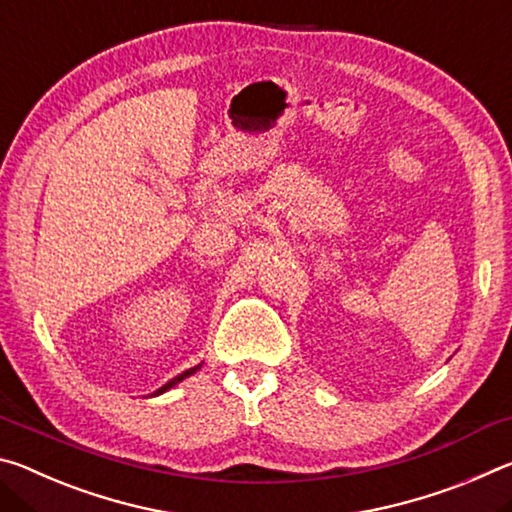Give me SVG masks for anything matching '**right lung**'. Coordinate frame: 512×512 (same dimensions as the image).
<instances>
[{"label":"right lung","instance_id":"obj_1","mask_svg":"<svg viewBox=\"0 0 512 512\" xmlns=\"http://www.w3.org/2000/svg\"><path fill=\"white\" fill-rule=\"evenodd\" d=\"M198 368H201V363H198V366H194V368H189V370H185V372H180V375H178V377H173V379H169V381H167V384H164V386H160V388H158V391H155L153 395H162L164 391H169V388H173V386H176V384H178V381H183L185 377H189V375H194V372H196Z\"/></svg>","mask_w":512,"mask_h":512}]
</instances>
